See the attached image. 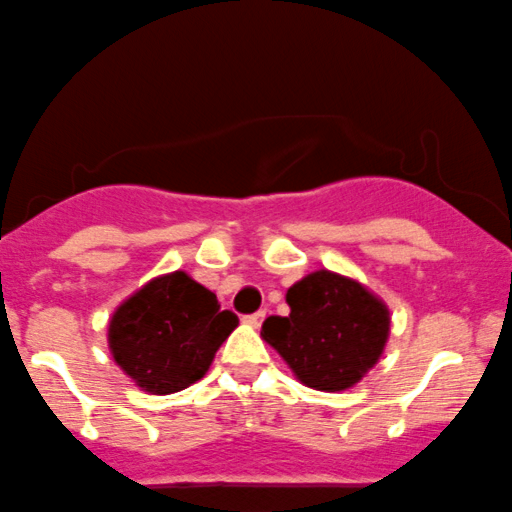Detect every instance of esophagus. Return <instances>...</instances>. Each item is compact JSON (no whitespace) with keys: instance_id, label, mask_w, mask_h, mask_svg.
Wrapping results in <instances>:
<instances>
[{"instance_id":"esophagus-1","label":"esophagus","mask_w":512,"mask_h":512,"mask_svg":"<svg viewBox=\"0 0 512 512\" xmlns=\"http://www.w3.org/2000/svg\"><path fill=\"white\" fill-rule=\"evenodd\" d=\"M262 320H265V311H255V313H250V316H243V323L252 325V328H257Z\"/></svg>"}]
</instances>
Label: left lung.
Returning <instances> with one entry per match:
<instances>
[{
  "mask_svg": "<svg viewBox=\"0 0 512 512\" xmlns=\"http://www.w3.org/2000/svg\"><path fill=\"white\" fill-rule=\"evenodd\" d=\"M289 316H269V342L301 384L316 391L352 389L379 362L391 318L367 286L318 269L286 291Z\"/></svg>",
  "mask_w": 512,
  "mask_h": 512,
  "instance_id": "1",
  "label": "left lung"
}]
</instances>
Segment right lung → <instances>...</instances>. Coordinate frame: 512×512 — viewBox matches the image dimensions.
<instances>
[{"mask_svg":"<svg viewBox=\"0 0 512 512\" xmlns=\"http://www.w3.org/2000/svg\"><path fill=\"white\" fill-rule=\"evenodd\" d=\"M238 325L213 291L187 272L157 277L116 308L109 347L143 391H182L209 372L213 355Z\"/></svg>","mask_w":512,"mask_h":512,"instance_id":"add662e5","label":"right lung"}]
</instances>
